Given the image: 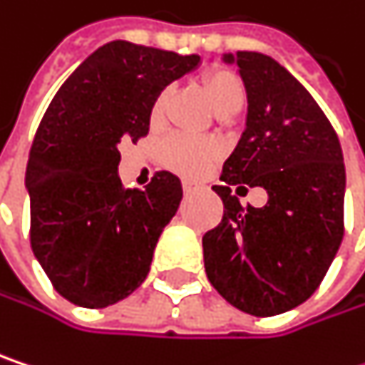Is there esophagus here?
<instances>
[{
    "label": "esophagus",
    "mask_w": 365,
    "mask_h": 365,
    "mask_svg": "<svg viewBox=\"0 0 365 365\" xmlns=\"http://www.w3.org/2000/svg\"><path fill=\"white\" fill-rule=\"evenodd\" d=\"M183 194H185V196H187V194H192V192H194V190H196V185H194V183H190V182H183Z\"/></svg>",
    "instance_id": "esophagus-1"
}]
</instances>
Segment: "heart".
I'll list each match as a JSON object with an SVG mask.
<instances>
[{"instance_id":"1","label":"heart","mask_w":365,"mask_h":365,"mask_svg":"<svg viewBox=\"0 0 365 365\" xmlns=\"http://www.w3.org/2000/svg\"><path fill=\"white\" fill-rule=\"evenodd\" d=\"M200 87L215 108L217 115L230 116L240 110L245 102V85L240 77L227 68H213L207 71L200 79ZM169 89H163L150 108V123L160 125L165 118V110L169 104ZM221 154V146L215 140L207 138H190V135H175L163 144V160L173 171L185 178H200Z\"/></svg>"}]
</instances>
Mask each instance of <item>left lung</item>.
<instances>
[{
	"label": "left lung",
	"mask_w": 365,
	"mask_h": 365,
	"mask_svg": "<svg viewBox=\"0 0 365 365\" xmlns=\"http://www.w3.org/2000/svg\"><path fill=\"white\" fill-rule=\"evenodd\" d=\"M247 87V129L223 163L221 223L202 236L205 269L240 312L278 315L305 303L322 284L345 234V165L336 131L312 93L274 58L227 53ZM268 190L255 210L230 185ZM242 187V185H240Z\"/></svg>",
	"instance_id": "1"
}]
</instances>
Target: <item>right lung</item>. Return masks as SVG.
Listing matches in <instances>:
<instances>
[{
	"label": "right lung",
	"mask_w": 365,
	"mask_h": 365,
	"mask_svg": "<svg viewBox=\"0 0 365 365\" xmlns=\"http://www.w3.org/2000/svg\"><path fill=\"white\" fill-rule=\"evenodd\" d=\"M198 62L196 53L110 41L53 96L29 152V236L66 301L102 309L148 276L158 236L178 213L182 183L156 171L146 190H125L118 146L148 135L154 98Z\"/></svg>",
	"instance_id": "add662e5"
}]
</instances>
